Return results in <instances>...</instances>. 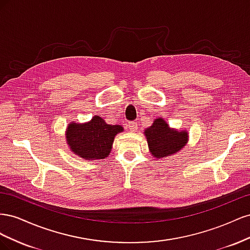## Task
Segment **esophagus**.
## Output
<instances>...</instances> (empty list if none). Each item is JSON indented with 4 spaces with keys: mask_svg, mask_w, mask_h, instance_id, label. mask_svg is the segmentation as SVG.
Listing matches in <instances>:
<instances>
[{
    "mask_svg": "<svg viewBox=\"0 0 250 250\" xmlns=\"http://www.w3.org/2000/svg\"><path fill=\"white\" fill-rule=\"evenodd\" d=\"M128 129H129L131 132L138 131V125H137V123H134V122H129V123H128Z\"/></svg>",
    "mask_w": 250,
    "mask_h": 250,
    "instance_id": "34e87169",
    "label": "esophagus"
}]
</instances>
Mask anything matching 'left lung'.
Segmentation results:
<instances>
[{
    "label": "left lung",
    "instance_id": "left-lung-1",
    "mask_svg": "<svg viewBox=\"0 0 250 250\" xmlns=\"http://www.w3.org/2000/svg\"><path fill=\"white\" fill-rule=\"evenodd\" d=\"M145 135L151 154L156 158L168 157L177 153L186 146L188 132L170 128L162 118L155 119L153 124L145 130Z\"/></svg>",
    "mask_w": 250,
    "mask_h": 250
}]
</instances>
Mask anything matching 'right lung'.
Here are the masks:
<instances>
[{"mask_svg": "<svg viewBox=\"0 0 250 250\" xmlns=\"http://www.w3.org/2000/svg\"><path fill=\"white\" fill-rule=\"evenodd\" d=\"M123 131L121 125H110L95 116L84 124L71 123L66 128V142L72 152L84 160H103L111 151L115 137Z\"/></svg>", "mask_w": 250, "mask_h": 250, "instance_id": "obj_1", "label": "right lung"}]
</instances>
